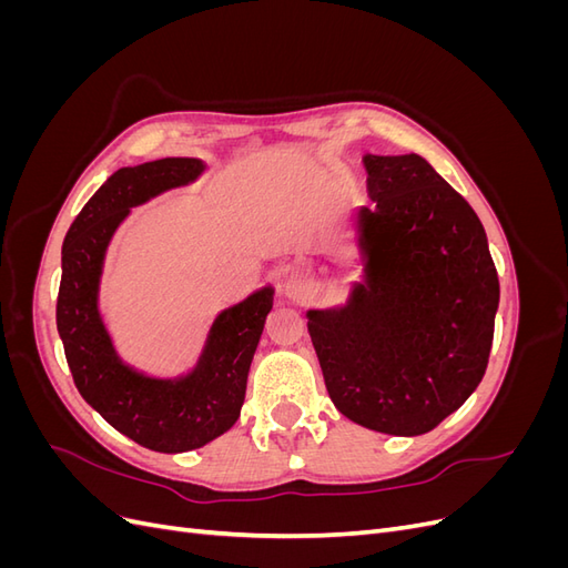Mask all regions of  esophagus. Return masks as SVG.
<instances>
[{
  "instance_id": "obj_1",
  "label": "esophagus",
  "mask_w": 568,
  "mask_h": 568,
  "mask_svg": "<svg viewBox=\"0 0 568 568\" xmlns=\"http://www.w3.org/2000/svg\"><path fill=\"white\" fill-rule=\"evenodd\" d=\"M282 291L294 301H303L307 294H311V282L303 272L298 270H286L284 280H282Z\"/></svg>"
}]
</instances>
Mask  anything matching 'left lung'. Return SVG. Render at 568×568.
Wrapping results in <instances>:
<instances>
[{"label": "left lung", "instance_id": "obj_1", "mask_svg": "<svg viewBox=\"0 0 568 568\" xmlns=\"http://www.w3.org/2000/svg\"><path fill=\"white\" fill-rule=\"evenodd\" d=\"M363 165V274L346 301L305 313L307 332L343 417L422 436L484 379L500 282L478 215L426 159L365 153Z\"/></svg>", "mask_w": 568, "mask_h": 568}]
</instances>
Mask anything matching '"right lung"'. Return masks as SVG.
<instances>
[{
	"label": "right lung",
	"instance_id": "1",
	"mask_svg": "<svg viewBox=\"0 0 568 568\" xmlns=\"http://www.w3.org/2000/svg\"><path fill=\"white\" fill-rule=\"evenodd\" d=\"M203 170L201 159H161L115 170L84 203L61 248L57 329L73 382L115 432L156 453L203 448L234 426L274 301V286L265 284L220 311L194 367L180 376L146 374L118 353L99 311L111 239L134 205L196 182Z\"/></svg>",
	"mask_w": 568,
	"mask_h": 568
}]
</instances>
